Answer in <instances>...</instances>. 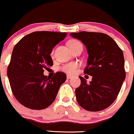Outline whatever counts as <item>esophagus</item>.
<instances>
[{
	"instance_id": "34e87169",
	"label": "esophagus",
	"mask_w": 134,
	"mask_h": 134,
	"mask_svg": "<svg viewBox=\"0 0 134 134\" xmlns=\"http://www.w3.org/2000/svg\"><path fill=\"white\" fill-rule=\"evenodd\" d=\"M72 78V76H71V75H67V79H70V78Z\"/></svg>"
}]
</instances>
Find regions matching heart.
<instances>
[{"label":"heart","mask_w":134,"mask_h":134,"mask_svg":"<svg viewBox=\"0 0 134 134\" xmlns=\"http://www.w3.org/2000/svg\"><path fill=\"white\" fill-rule=\"evenodd\" d=\"M81 43L78 40H71L69 41L68 44L69 47H70L71 50L72 48H74L76 46L78 45V44ZM53 53V52H52V54ZM79 66V65L76 62H71V63H67V64H65L61 67V70L64 72H67L69 74H74L78 70V67Z\"/></svg>","instance_id":"heart-1"}]
</instances>
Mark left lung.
<instances>
[{
    "mask_svg": "<svg viewBox=\"0 0 134 134\" xmlns=\"http://www.w3.org/2000/svg\"><path fill=\"white\" fill-rule=\"evenodd\" d=\"M70 35L86 47L88 59L83 72L92 76L90 83L79 76L80 86L75 90L77 102L90 111L107 108L117 97L125 79L122 51L106 34L80 32Z\"/></svg>",
    "mask_w": 134,
    "mask_h": 134,
    "instance_id": "1",
    "label": "left lung"
}]
</instances>
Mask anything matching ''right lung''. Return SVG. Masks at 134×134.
Masks as SVG:
<instances>
[{"mask_svg": "<svg viewBox=\"0 0 134 134\" xmlns=\"http://www.w3.org/2000/svg\"><path fill=\"white\" fill-rule=\"evenodd\" d=\"M66 36L65 32H34L15 45L7 75L13 95L25 107L43 109L54 101L67 76L64 72H57L49 78L43 72L53 65L50 54Z\"/></svg>", "mask_w": 134, "mask_h": 134, "instance_id": "add662e5", "label": "right lung"}]
</instances>
